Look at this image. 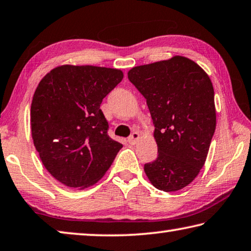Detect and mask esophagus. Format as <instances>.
Listing matches in <instances>:
<instances>
[{"label":"esophagus","mask_w":251,"mask_h":251,"mask_svg":"<svg viewBox=\"0 0 251 251\" xmlns=\"http://www.w3.org/2000/svg\"><path fill=\"white\" fill-rule=\"evenodd\" d=\"M139 138H141V135H139V133H137V131H134V133L128 137V142H129V144H131V145H135V144L138 142Z\"/></svg>","instance_id":"34e87169"}]
</instances>
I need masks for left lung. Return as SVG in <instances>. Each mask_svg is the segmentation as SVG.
Here are the masks:
<instances>
[{"mask_svg":"<svg viewBox=\"0 0 251 251\" xmlns=\"http://www.w3.org/2000/svg\"><path fill=\"white\" fill-rule=\"evenodd\" d=\"M128 78L146 99L155 126L158 156L144 171L157 189L177 192L197 177L209 151L216 128L211 80L179 55L135 66Z\"/></svg>","mask_w":251,"mask_h":251,"instance_id":"obj_1","label":"left lung"}]
</instances>
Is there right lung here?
<instances>
[{"label": "right lung", "instance_id": "right-lung-1", "mask_svg": "<svg viewBox=\"0 0 251 251\" xmlns=\"http://www.w3.org/2000/svg\"><path fill=\"white\" fill-rule=\"evenodd\" d=\"M121 70L61 65L37 85L31 105V131L42 164L71 188L96 184L123 145L108 136L100 106L122 82Z\"/></svg>", "mask_w": 251, "mask_h": 251}]
</instances>
